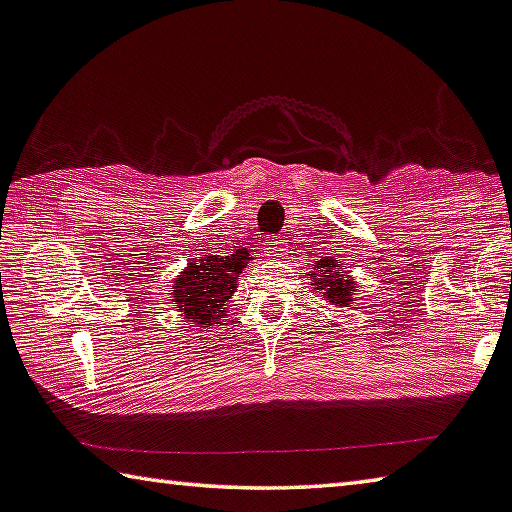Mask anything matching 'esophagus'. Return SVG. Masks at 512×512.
I'll return each mask as SVG.
<instances>
[{"instance_id": "34e87169", "label": "esophagus", "mask_w": 512, "mask_h": 512, "mask_svg": "<svg viewBox=\"0 0 512 512\" xmlns=\"http://www.w3.org/2000/svg\"><path fill=\"white\" fill-rule=\"evenodd\" d=\"M282 250V241H268V246H266V253H271V255H277Z\"/></svg>"}]
</instances>
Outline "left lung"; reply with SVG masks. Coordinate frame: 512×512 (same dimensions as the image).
<instances>
[{
	"mask_svg": "<svg viewBox=\"0 0 512 512\" xmlns=\"http://www.w3.org/2000/svg\"><path fill=\"white\" fill-rule=\"evenodd\" d=\"M311 275V287L316 293H323V298L334 307H352L354 302V291H359L357 284H354L352 275H348L341 268L339 259L325 257L314 266Z\"/></svg>",
	"mask_w": 512,
	"mask_h": 512,
	"instance_id": "left-lung-1",
	"label": "left lung"
}]
</instances>
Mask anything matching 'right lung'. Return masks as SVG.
<instances>
[{
    "instance_id": "1",
    "label": "right lung",
    "mask_w": 512,
    "mask_h": 512,
    "mask_svg": "<svg viewBox=\"0 0 512 512\" xmlns=\"http://www.w3.org/2000/svg\"><path fill=\"white\" fill-rule=\"evenodd\" d=\"M246 250L232 255H201L176 275L171 305L192 327H210L228 316V300L237 291V280L248 266Z\"/></svg>"
}]
</instances>
